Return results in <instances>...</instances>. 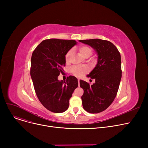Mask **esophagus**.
Segmentation results:
<instances>
[{"instance_id": "esophagus-1", "label": "esophagus", "mask_w": 148, "mask_h": 148, "mask_svg": "<svg viewBox=\"0 0 148 148\" xmlns=\"http://www.w3.org/2000/svg\"><path fill=\"white\" fill-rule=\"evenodd\" d=\"M78 83H79V85H80V79H78Z\"/></svg>"}]
</instances>
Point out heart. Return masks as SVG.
Listing matches in <instances>:
<instances>
[{
  "mask_svg": "<svg viewBox=\"0 0 148 148\" xmlns=\"http://www.w3.org/2000/svg\"><path fill=\"white\" fill-rule=\"evenodd\" d=\"M79 51L81 55L83 58L86 57H89L92 53V49L89 47L88 46H82L79 48ZM72 51L69 50L67 52L65 55V59L66 61H69L70 59V56L71 55ZM88 71V69L86 66H75L72 68L71 71L73 74L77 76V77H82L83 76L85 73H86Z\"/></svg>",
  "mask_w": 148,
  "mask_h": 148,
  "instance_id": "obj_1",
  "label": "heart"
}]
</instances>
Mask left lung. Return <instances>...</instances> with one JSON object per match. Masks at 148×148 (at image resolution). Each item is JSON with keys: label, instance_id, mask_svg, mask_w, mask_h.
<instances>
[{"label": "left lung", "instance_id": "8db88e82", "mask_svg": "<svg viewBox=\"0 0 148 148\" xmlns=\"http://www.w3.org/2000/svg\"><path fill=\"white\" fill-rule=\"evenodd\" d=\"M90 46L97 54V64L87 75L95 83L90 86L86 82L80 80L84 93L82 96L84 109L90 113L105 110L114 99L122 77L121 54L111 42L100 39L79 40Z\"/></svg>", "mask_w": 148, "mask_h": 148}]
</instances>
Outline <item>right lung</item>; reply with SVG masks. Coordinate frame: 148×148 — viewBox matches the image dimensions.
I'll use <instances>...</instances> for the list:
<instances>
[{
	"instance_id": "right-lung-1",
	"label": "right lung",
	"mask_w": 148,
	"mask_h": 148,
	"mask_svg": "<svg viewBox=\"0 0 148 148\" xmlns=\"http://www.w3.org/2000/svg\"><path fill=\"white\" fill-rule=\"evenodd\" d=\"M74 40L49 39L42 41L31 58L30 76L38 98L47 109L62 113L69 107V99L78 86V80L70 75L65 81L58 79L63 73L65 55L77 44Z\"/></svg>"
}]
</instances>
